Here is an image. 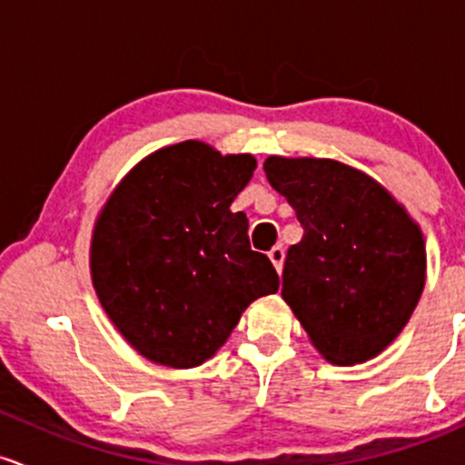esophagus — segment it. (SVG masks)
<instances>
[{
    "instance_id": "esophagus-1",
    "label": "esophagus",
    "mask_w": 465,
    "mask_h": 465,
    "mask_svg": "<svg viewBox=\"0 0 465 465\" xmlns=\"http://www.w3.org/2000/svg\"><path fill=\"white\" fill-rule=\"evenodd\" d=\"M270 261H272V265L276 268V272H281L283 270V261H285V250L281 246H274L272 250L268 252Z\"/></svg>"
}]
</instances>
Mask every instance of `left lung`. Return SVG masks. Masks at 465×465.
Segmentation results:
<instances>
[{"label": "left lung", "mask_w": 465, "mask_h": 465, "mask_svg": "<svg viewBox=\"0 0 465 465\" xmlns=\"http://www.w3.org/2000/svg\"><path fill=\"white\" fill-rule=\"evenodd\" d=\"M263 171L302 226L281 294L330 362H367L404 330L424 290L420 226L378 182L336 160L272 155Z\"/></svg>", "instance_id": "left-lung-1"}]
</instances>
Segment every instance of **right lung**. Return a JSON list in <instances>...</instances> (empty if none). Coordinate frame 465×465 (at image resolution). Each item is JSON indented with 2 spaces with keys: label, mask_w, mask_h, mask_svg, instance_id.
Masks as SVG:
<instances>
[{
  "label": "right lung",
  "mask_w": 465,
  "mask_h": 465,
  "mask_svg": "<svg viewBox=\"0 0 465 465\" xmlns=\"http://www.w3.org/2000/svg\"><path fill=\"white\" fill-rule=\"evenodd\" d=\"M252 155L197 140L144 158L124 177L92 237V281L124 341L173 369L206 362L279 274L254 252L248 219L232 213Z\"/></svg>",
  "instance_id": "1"
}]
</instances>
